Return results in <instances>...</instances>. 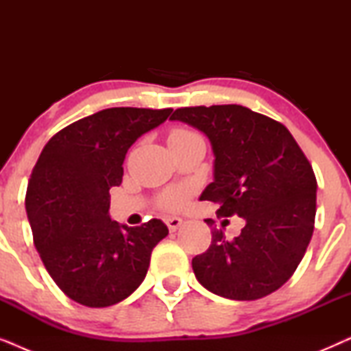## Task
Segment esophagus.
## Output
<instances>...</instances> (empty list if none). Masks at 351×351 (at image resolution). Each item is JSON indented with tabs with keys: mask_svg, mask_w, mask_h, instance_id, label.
Masks as SVG:
<instances>
[{
	"mask_svg": "<svg viewBox=\"0 0 351 351\" xmlns=\"http://www.w3.org/2000/svg\"><path fill=\"white\" fill-rule=\"evenodd\" d=\"M182 223H184V220L179 217H167L166 219V225H167V228H169V232H176V230H179Z\"/></svg>",
	"mask_w": 351,
	"mask_h": 351,
	"instance_id": "esophagus-1",
	"label": "esophagus"
}]
</instances>
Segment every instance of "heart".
Here are the masks:
<instances>
[{
  "label": "heart",
  "mask_w": 351,
  "mask_h": 351,
  "mask_svg": "<svg viewBox=\"0 0 351 351\" xmlns=\"http://www.w3.org/2000/svg\"><path fill=\"white\" fill-rule=\"evenodd\" d=\"M198 136L193 131H189V129H174L169 136V142L174 141H184V138ZM190 198V191L185 186H174V189L166 190L165 193L161 195L160 203L162 204V208L169 209V210H179L182 208H185L186 203H189Z\"/></svg>",
  "instance_id": "1"
}]
</instances>
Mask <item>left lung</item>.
<instances>
[{
    "label": "left lung",
    "instance_id": "8db88e82",
    "mask_svg": "<svg viewBox=\"0 0 351 351\" xmlns=\"http://www.w3.org/2000/svg\"><path fill=\"white\" fill-rule=\"evenodd\" d=\"M171 119L209 137L214 182L199 199L217 215L246 220L232 241L213 228L206 252L191 261L206 289L232 300L262 299L294 275L313 234L316 177L285 124L243 105L177 108ZM204 222L213 225V220Z\"/></svg>",
    "mask_w": 351,
    "mask_h": 351
}]
</instances>
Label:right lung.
Instances as JSON below:
<instances>
[{
    "instance_id": "1",
    "label": "right lung",
    "mask_w": 351,
    "mask_h": 351,
    "mask_svg": "<svg viewBox=\"0 0 351 351\" xmlns=\"http://www.w3.org/2000/svg\"><path fill=\"white\" fill-rule=\"evenodd\" d=\"M172 108L114 107L71 123L43 148L27 186L33 241L47 273L71 300L102 308L141 286L153 247L169 230L110 219V189L123 180L126 153Z\"/></svg>"
}]
</instances>
